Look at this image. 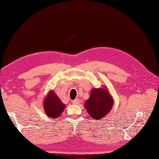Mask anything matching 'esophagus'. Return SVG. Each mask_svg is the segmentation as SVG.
Wrapping results in <instances>:
<instances>
[{
	"mask_svg": "<svg viewBox=\"0 0 159 159\" xmlns=\"http://www.w3.org/2000/svg\"><path fill=\"white\" fill-rule=\"evenodd\" d=\"M72 103L75 104V105H78L80 103V100L78 99H75L72 101Z\"/></svg>",
	"mask_w": 159,
	"mask_h": 159,
	"instance_id": "1",
	"label": "esophagus"
}]
</instances>
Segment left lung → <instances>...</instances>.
Listing matches in <instances>:
<instances>
[{
  "mask_svg": "<svg viewBox=\"0 0 159 159\" xmlns=\"http://www.w3.org/2000/svg\"><path fill=\"white\" fill-rule=\"evenodd\" d=\"M114 101L107 88L91 89L89 98L85 102V107L94 119H101L106 116L111 109Z\"/></svg>",
  "mask_w": 159,
  "mask_h": 159,
  "instance_id": "obj_1",
  "label": "left lung"
}]
</instances>
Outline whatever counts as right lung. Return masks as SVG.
<instances>
[{
    "label": "right lung",
    "mask_w": 159,
    "mask_h": 159,
    "mask_svg": "<svg viewBox=\"0 0 159 159\" xmlns=\"http://www.w3.org/2000/svg\"><path fill=\"white\" fill-rule=\"evenodd\" d=\"M43 105L46 115L50 118L59 117L66 107V105L61 102L54 91H49Z\"/></svg>",
    "instance_id": "add662e5"
}]
</instances>
